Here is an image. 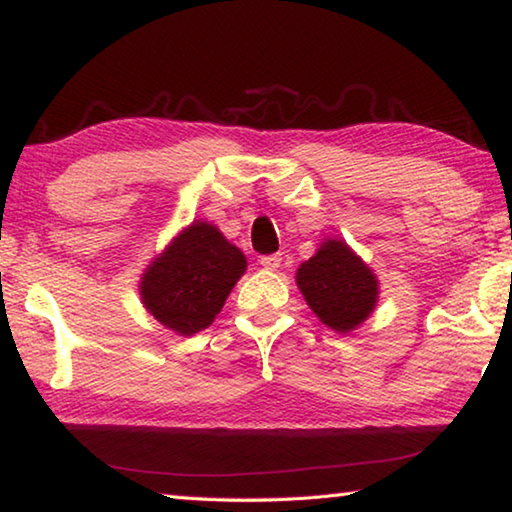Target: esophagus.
<instances>
[{
    "instance_id": "34e87169",
    "label": "esophagus",
    "mask_w": 512,
    "mask_h": 512,
    "mask_svg": "<svg viewBox=\"0 0 512 512\" xmlns=\"http://www.w3.org/2000/svg\"><path fill=\"white\" fill-rule=\"evenodd\" d=\"M259 264L268 268V271H275V268H280L282 257L280 255H262V257H259Z\"/></svg>"
}]
</instances>
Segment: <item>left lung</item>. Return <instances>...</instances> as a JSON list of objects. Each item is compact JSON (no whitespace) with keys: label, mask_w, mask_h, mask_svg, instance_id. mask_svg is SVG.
Wrapping results in <instances>:
<instances>
[{"label":"left lung","mask_w":512,"mask_h":512,"mask_svg":"<svg viewBox=\"0 0 512 512\" xmlns=\"http://www.w3.org/2000/svg\"><path fill=\"white\" fill-rule=\"evenodd\" d=\"M296 282L320 323L348 334L366 320L379 298V282L368 264L341 239H327L302 262Z\"/></svg>","instance_id":"8db88e82"}]
</instances>
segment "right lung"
Wrapping results in <instances>:
<instances>
[{
	"mask_svg": "<svg viewBox=\"0 0 512 512\" xmlns=\"http://www.w3.org/2000/svg\"><path fill=\"white\" fill-rule=\"evenodd\" d=\"M246 266L216 225L194 221L146 268L140 296L158 323L192 336L212 325Z\"/></svg>",
	"mask_w": 512,
	"mask_h": 512,
	"instance_id": "right-lung-1",
	"label": "right lung"
}]
</instances>
